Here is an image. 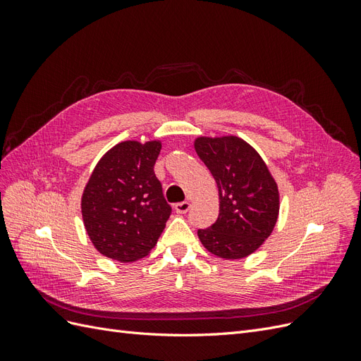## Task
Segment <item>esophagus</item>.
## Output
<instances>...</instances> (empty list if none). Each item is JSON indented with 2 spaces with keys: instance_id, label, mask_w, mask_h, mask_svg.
I'll list each match as a JSON object with an SVG mask.
<instances>
[{
  "instance_id": "1",
  "label": "esophagus",
  "mask_w": 361,
  "mask_h": 361,
  "mask_svg": "<svg viewBox=\"0 0 361 361\" xmlns=\"http://www.w3.org/2000/svg\"><path fill=\"white\" fill-rule=\"evenodd\" d=\"M190 206H191L190 202H179L174 204V211H176L178 214H185V212H188Z\"/></svg>"
}]
</instances>
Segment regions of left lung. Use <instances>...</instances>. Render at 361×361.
<instances>
[{
	"label": "left lung",
	"instance_id": "1",
	"mask_svg": "<svg viewBox=\"0 0 361 361\" xmlns=\"http://www.w3.org/2000/svg\"><path fill=\"white\" fill-rule=\"evenodd\" d=\"M220 194V214L199 228L202 244L224 259L253 253L271 235L279 215V190L257 152L238 137L206 138L194 143Z\"/></svg>",
	"mask_w": 361,
	"mask_h": 361
}]
</instances>
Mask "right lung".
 <instances>
[{
	"label": "right lung",
	"mask_w": 361,
	"mask_h": 361,
	"mask_svg": "<svg viewBox=\"0 0 361 361\" xmlns=\"http://www.w3.org/2000/svg\"><path fill=\"white\" fill-rule=\"evenodd\" d=\"M159 141H123L97 162L82 194V218L106 257L133 262L155 247L171 214L154 171Z\"/></svg>",
	"instance_id": "right-lung-1"
}]
</instances>
